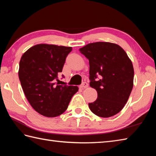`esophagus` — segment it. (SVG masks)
Listing matches in <instances>:
<instances>
[{
	"mask_svg": "<svg viewBox=\"0 0 156 156\" xmlns=\"http://www.w3.org/2000/svg\"><path fill=\"white\" fill-rule=\"evenodd\" d=\"M88 87V84L87 82H84L83 83H82V84L80 86V88H82V89H84V88H87Z\"/></svg>",
	"mask_w": 156,
	"mask_h": 156,
	"instance_id": "1",
	"label": "esophagus"
}]
</instances>
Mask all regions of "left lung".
<instances>
[{"mask_svg":"<svg viewBox=\"0 0 156 156\" xmlns=\"http://www.w3.org/2000/svg\"><path fill=\"white\" fill-rule=\"evenodd\" d=\"M80 51L88 59L90 86L98 93L97 100L88 103L90 111L104 118L117 114L127 103L133 87L131 59L121 47L109 42L92 43Z\"/></svg>","mask_w":156,"mask_h":156,"instance_id":"8db88e82","label":"left lung"}]
</instances>
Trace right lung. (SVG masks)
I'll return each mask as SVG.
<instances>
[{
	"instance_id": "obj_1",
	"label": "right lung",
	"mask_w": 156,
	"mask_h": 156,
	"mask_svg": "<svg viewBox=\"0 0 156 156\" xmlns=\"http://www.w3.org/2000/svg\"><path fill=\"white\" fill-rule=\"evenodd\" d=\"M72 50L71 47L38 44L25 51L20 60L19 78L25 97L45 117H55L64 112L78 90V87L55 82Z\"/></svg>"
}]
</instances>
